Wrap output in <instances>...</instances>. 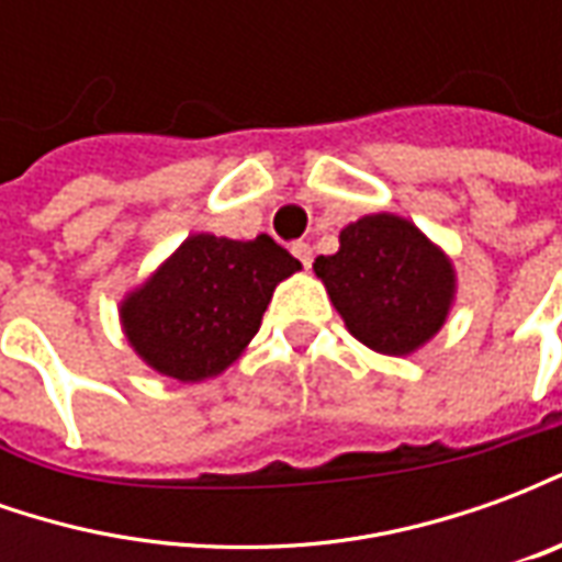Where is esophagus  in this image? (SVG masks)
I'll return each mask as SVG.
<instances>
[{
  "label": "esophagus",
  "instance_id": "obj_1",
  "mask_svg": "<svg viewBox=\"0 0 562 562\" xmlns=\"http://www.w3.org/2000/svg\"><path fill=\"white\" fill-rule=\"evenodd\" d=\"M292 252L297 256V261H301L304 268H313V246L304 244V240H297V244H292Z\"/></svg>",
  "mask_w": 562,
  "mask_h": 562
}]
</instances>
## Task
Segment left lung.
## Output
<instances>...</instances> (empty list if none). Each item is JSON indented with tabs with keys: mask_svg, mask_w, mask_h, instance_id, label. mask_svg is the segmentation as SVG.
<instances>
[{
	"mask_svg": "<svg viewBox=\"0 0 562 562\" xmlns=\"http://www.w3.org/2000/svg\"><path fill=\"white\" fill-rule=\"evenodd\" d=\"M330 301L358 340L382 355H409L442 328L454 294L448 258L413 222L376 213L346 225L340 249L318 256Z\"/></svg>",
	"mask_w": 562,
	"mask_h": 562,
	"instance_id": "8db88e82",
	"label": "left lung"
}]
</instances>
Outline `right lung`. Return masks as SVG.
<instances>
[{"instance_id":"right-lung-1","label":"right lung","mask_w":562,"mask_h":562,"mask_svg":"<svg viewBox=\"0 0 562 562\" xmlns=\"http://www.w3.org/2000/svg\"><path fill=\"white\" fill-rule=\"evenodd\" d=\"M297 268L301 261L268 234H195L123 304L128 342L165 376H216L256 337L277 282Z\"/></svg>"}]
</instances>
